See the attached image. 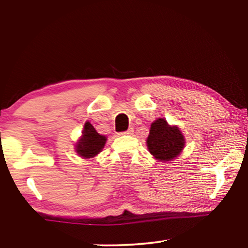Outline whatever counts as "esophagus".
Masks as SVG:
<instances>
[{"label": "esophagus", "mask_w": 248, "mask_h": 248, "mask_svg": "<svg viewBox=\"0 0 248 248\" xmlns=\"http://www.w3.org/2000/svg\"><path fill=\"white\" fill-rule=\"evenodd\" d=\"M120 134H127V136H132V134H133V128H129L127 131L121 132Z\"/></svg>", "instance_id": "1"}]
</instances>
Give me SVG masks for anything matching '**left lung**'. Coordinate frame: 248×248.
Segmentation results:
<instances>
[{
  "label": "left lung",
  "instance_id": "left-lung-1",
  "mask_svg": "<svg viewBox=\"0 0 248 248\" xmlns=\"http://www.w3.org/2000/svg\"><path fill=\"white\" fill-rule=\"evenodd\" d=\"M146 144L150 153L155 158L167 162L174 159L182 152L185 138L178 127H170L165 119L158 118L151 124Z\"/></svg>",
  "mask_w": 248,
  "mask_h": 248
}]
</instances>
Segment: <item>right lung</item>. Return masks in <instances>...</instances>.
Returning a JSON list of instances; mask_svg holds the SVG:
<instances>
[{
  "label": "right lung",
  "instance_id": "right-lung-1",
  "mask_svg": "<svg viewBox=\"0 0 248 248\" xmlns=\"http://www.w3.org/2000/svg\"><path fill=\"white\" fill-rule=\"evenodd\" d=\"M106 137L100 136L89 121L84 124L83 136L77 144V152L79 156L91 158L96 156L106 143Z\"/></svg>",
  "mask_w": 248,
  "mask_h": 248
}]
</instances>
